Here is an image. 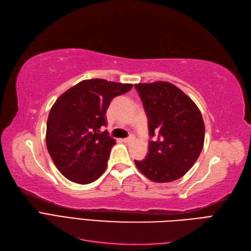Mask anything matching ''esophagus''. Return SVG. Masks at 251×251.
Returning a JSON list of instances; mask_svg holds the SVG:
<instances>
[{
    "label": "esophagus",
    "instance_id": "34e87169",
    "mask_svg": "<svg viewBox=\"0 0 251 251\" xmlns=\"http://www.w3.org/2000/svg\"><path fill=\"white\" fill-rule=\"evenodd\" d=\"M133 141V136H129V137H125V139H122V142L124 143H130Z\"/></svg>",
    "mask_w": 251,
    "mask_h": 251
}]
</instances>
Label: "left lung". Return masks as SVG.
<instances>
[{
  "mask_svg": "<svg viewBox=\"0 0 251 251\" xmlns=\"http://www.w3.org/2000/svg\"><path fill=\"white\" fill-rule=\"evenodd\" d=\"M148 117L149 152L134 160L154 182H171L196 163L204 144V123L197 105L178 87L166 81L134 85Z\"/></svg>",
  "mask_w": 251,
  "mask_h": 251,
  "instance_id": "obj_1",
  "label": "left lung"
}]
</instances>
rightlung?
<instances>
[{
  "mask_svg": "<svg viewBox=\"0 0 251 251\" xmlns=\"http://www.w3.org/2000/svg\"><path fill=\"white\" fill-rule=\"evenodd\" d=\"M132 86L104 79L83 80L53 104L46 143L54 165L66 178L87 184L104 173L116 144L106 130L101 132L107 123L105 115L111 100Z\"/></svg>",
  "mask_w": 251,
  "mask_h": 251,
  "instance_id": "right-lung-1",
  "label": "right lung"
}]
</instances>
